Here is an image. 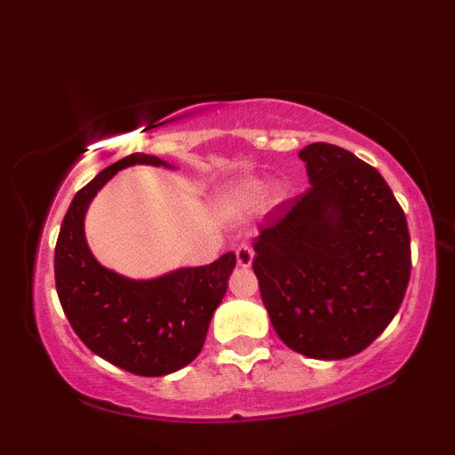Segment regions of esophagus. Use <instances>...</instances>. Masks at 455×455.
I'll return each mask as SVG.
<instances>
[{
	"label": "esophagus",
	"instance_id": "esophagus-1",
	"mask_svg": "<svg viewBox=\"0 0 455 455\" xmlns=\"http://www.w3.org/2000/svg\"><path fill=\"white\" fill-rule=\"evenodd\" d=\"M252 259H254V252L251 246H246V244L238 246V251H235V260H238L240 267H251Z\"/></svg>",
	"mask_w": 455,
	"mask_h": 455
}]
</instances>
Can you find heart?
Instances as JSON below:
<instances>
[{
    "instance_id": "obj_1",
    "label": "heart",
    "mask_w": 455,
    "mask_h": 455,
    "mask_svg": "<svg viewBox=\"0 0 455 455\" xmlns=\"http://www.w3.org/2000/svg\"><path fill=\"white\" fill-rule=\"evenodd\" d=\"M265 196V184L259 180H246L234 188H229L226 195L221 196L220 207L226 215H244L252 213L259 207Z\"/></svg>"
}]
</instances>
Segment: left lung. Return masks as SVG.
<instances>
[{"mask_svg":"<svg viewBox=\"0 0 455 455\" xmlns=\"http://www.w3.org/2000/svg\"><path fill=\"white\" fill-rule=\"evenodd\" d=\"M298 157L310 188L265 217L252 269L285 346L350 358L385 331L406 294V215L381 173L346 148L313 142Z\"/></svg>","mask_w":455,"mask_h":455,"instance_id":"1","label":"left lung"}]
</instances>
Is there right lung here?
I'll list each match as a JSON object with an SVG mask.
<instances>
[{
  "label": "right lung",
  "instance_id": "1",
  "mask_svg": "<svg viewBox=\"0 0 455 455\" xmlns=\"http://www.w3.org/2000/svg\"><path fill=\"white\" fill-rule=\"evenodd\" d=\"M136 164L172 167L153 155L132 153L76 192L55 244V288L68 321L91 352L134 375L164 377L190 364L203 350L235 254L145 282L99 265L84 238L86 209L116 172Z\"/></svg>",
  "mask_w": 455,
  "mask_h": 455
}]
</instances>
